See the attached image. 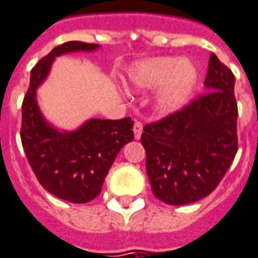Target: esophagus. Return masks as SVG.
<instances>
[{
    "label": "esophagus",
    "mask_w": 258,
    "mask_h": 258,
    "mask_svg": "<svg viewBox=\"0 0 258 258\" xmlns=\"http://www.w3.org/2000/svg\"><path fill=\"white\" fill-rule=\"evenodd\" d=\"M133 133H135V139H140L143 133V123L140 121H135L133 125Z\"/></svg>",
    "instance_id": "34e87169"
}]
</instances>
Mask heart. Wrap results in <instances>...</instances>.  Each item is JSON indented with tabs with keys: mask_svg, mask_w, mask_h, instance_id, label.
<instances>
[{
	"mask_svg": "<svg viewBox=\"0 0 258 258\" xmlns=\"http://www.w3.org/2000/svg\"><path fill=\"white\" fill-rule=\"evenodd\" d=\"M129 85L136 90L157 89V107L163 114L180 110L188 101L198 73L188 60L155 57L139 61L129 70Z\"/></svg>",
	"mask_w": 258,
	"mask_h": 258,
	"instance_id": "obj_1",
	"label": "heart"
}]
</instances>
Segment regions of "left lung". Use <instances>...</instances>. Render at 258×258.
Instances as JSON below:
<instances>
[{
  "label": "left lung",
  "mask_w": 258,
  "mask_h": 258,
  "mask_svg": "<svg viewBox=\"0 0 258 258\" xmlns=\"http://www.w3.org/2000/svg\"><path fill=\"white\" fill-rule=\"evenodd\" d=\"M235 77L210 54L206 93L143 129L146 169L154 195L181 206L208 197L238 151Z\"/></svg>",
  "instance_id": "obj_1"
}]
</instances>
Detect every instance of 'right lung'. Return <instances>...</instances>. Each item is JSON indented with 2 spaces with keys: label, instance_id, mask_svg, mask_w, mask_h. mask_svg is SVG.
Returning <instances> with one entry per match:
<instances>
[{
  "label": "right lung",
  "instance_id": "obj_1",
  "mask_svg": "<svg viewBox=\"0 0 258 258\" xmlns=\"http://www.w3.org/2000/svg\"><path fill=\"white\" fill-rule=\"evenodd\" d=\"M97 46L70 41L53 48L31 70L22 104L20 139L35 177L48 192L73 204H86L100 194L116 154L135 137L133 121L129 116L90 119L78 131L57 132L41 115L35 90L46 78L56 56L95 50Z\"/></svg>",
  "mask_w": 258,
  "mask_h": 258
}]
</instances>
